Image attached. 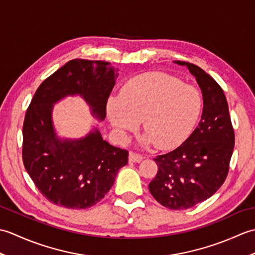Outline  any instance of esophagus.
<instances>
[{"label": "esophagus", "instance_id": "34e87169", "mask_svg": "<svg viewBox=\"0 0 255 255\" xmlns=\"http://www.w3.org/2000/svg\"><path fill=\"white\" fill-rule=\"evenodd\" d=\"M142 159H143V156L141 154L132 152V151L129 152V161L130 162H140Z\"/></svg>", "mask_w": 255, "mask_h": 255}]
</instances>
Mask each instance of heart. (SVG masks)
Returning <instances> with one entry per match:
<instances>
[{"instance_id":"b5f03b06","label":"heart","mask_w":255,"mask_h":255,"mask_svg":"<svg viewBox=\"0 0 255 255\" xmlns=\"http://www.w3.org/2000/svg\"><path fill=\"white\" fill-rule=\"evenodd\" d=\"M202 105V96L194 86L172 75L152 72L129 80L119 96H112L107 116L122 140L136 131L142 121V143L171 149L191 133Z\"/></svg>"}]
</instances>
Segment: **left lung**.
Here are the masks:
<instances>
[{
	"instance_id": "8db88e82",
	"label": "left lung",
	"mask_w": 255,
	"mask_h": 255,
	"mask_svg": "<svg viewBox=\"0 0 255 255\" xmlns=\"http://www.w3.org/2000/svg\"><path fill=\"white\" fill-rule=\"evenodd\" d=\"M185 66L202 90L204 107L198 126L175 150L158 155V173L149 191L158 202L173 210L191 208L208 199L223 185L235 147V131L223 89L203 69Z\"/></svg>"
}]
</instances>
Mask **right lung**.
I'll return each mask as SVG.
<instances>
[{"instance_id":"1","label":"right lung","mask_w":255,"mask_h":255,"mask_svg":"<svg viewBox=\"0 0 255 255\" xmlns=\"http://www.w3.org/2000/svg\"><path fill=\"white\" fill-rule=\"evenodd\" d=\"M110 62L73 59L42 82L26 111L23 125L24 166L40 193L66 208L85 209L112 188L128 151L103 140L95 128L80 139H60L52 123L53 104L80 95L92 115L106 117V104L118 77Z\"/></svg>"}]
</instances>
